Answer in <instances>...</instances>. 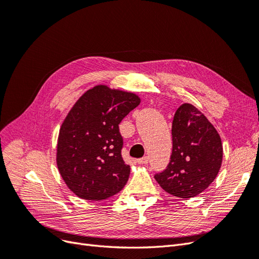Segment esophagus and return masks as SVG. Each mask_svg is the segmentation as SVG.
<instances>
[{"label":"esophagus","mask_w":259,"mask_h":259,"mask_svg":"<svg viewBox=\"0 0 259 259\" xmlns=\"http://www.w3.org/2000/svg\"><path fill=\"white\" fill-rule=\"evenodd\" d=\"M148 156H144V158H142V159H138L137 160V163H139V164H144V165H146V164L148 163Z\"/></svg>","instance_id":"34e87169"}]
</instances>
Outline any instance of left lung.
Returning a JSON list of instances; mask_svg holds the SVG:
<instances>
[{
  "label": "left lung",
  "instance_id": "1",
  "mask_svg": "<svg viewBox=\"0 0 259 259\" xmlns=\"http://www.w3.org/2000/svg\"><path fill=\"white\" fill-rule=\"evenodd\" d=\"M173 150L167 167L154 178L177 198L199 195L214 182L223 162V145L207 117L191 104H183L171 125Z\"/></svg>",
  "mask_w": 259,
  "mask_h": 259
}]
</instances>
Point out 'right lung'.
I'll use <instances>...</instances> for the list:
<instances>
[{
	"instance_id": "add662e5",
	"label": "right lung",
	"mask_w": 259,
	"mask_h": 259,
	"mask_svg": "<svg viewBox=\"0 0 259 259\" xmlns=\"http://www.w3.org/2000/svg\"><path fill=\"white\" fill-rule=\"evenodd\" d=\"M140 104L134 93L96 85L67 114L57 140L56 162L67 187L83 200L101 201L126 185L119 124Z\"/></svg>"
}]
</instances>
